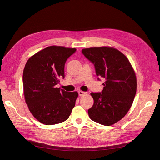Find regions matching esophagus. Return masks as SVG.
Listing matches in <instances>:
<instances>
[{
	"instance_id": "esophagus-1",
	"label": "esophagus",
	"mask_w": 160,
	"mask_h": 160,
	"mask_svg": "<svg viewBox=\"0 0 160 160\" xmlns=\"http://www.w3.org/2000/svg\"><path fill=\"white\" fill-rule=\"evenodd\" d=\"M86 94V92H83V91H78V95L79 96H83L84 94Z\"/></svg>"
}]
</instances>
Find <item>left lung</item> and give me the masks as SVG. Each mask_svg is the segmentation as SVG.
Wrapping results in <instances>:
<instances>
[{
  "label": "left lung",
  "instance_id": "8db88e82",
  "mask_svg": "<svg viewBox=\"0 0 160 160\" xmlns=\"http://www.w3.org/2000/svg\"><path fill=\"white\" fill-rule=\"evenodd\" d=\"M83 55L95 68L98 79L105 78L101 92H91L92 107L88 110L91 120L112 125L124 118L132 105L137 91V78L127 57L107 47L85 48Z\"/></svg>",
  "mask_w": 160,
  "mask_h": 160
}]
</instances>
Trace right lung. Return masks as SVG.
Here are the masks:
<instances>
[{
	"instance_id": "obj_1",
	"label": "right lung",
	"mask_w": 160,
	"mask_h": 160,
	"mask_svg": "<svg viewBox=\"0 0 160 160\" xmlns=\"http://www.w3.org/2000/svg\"><path fill=\"white\" fill-rule=\"evenodd\" d=\"M75 48L51 46L29 58L23 72L25 102L40 122L53 125L67 120L75 105L77 92L56 88L64 78V66Z\"/></svg>"
}]
</instances>
